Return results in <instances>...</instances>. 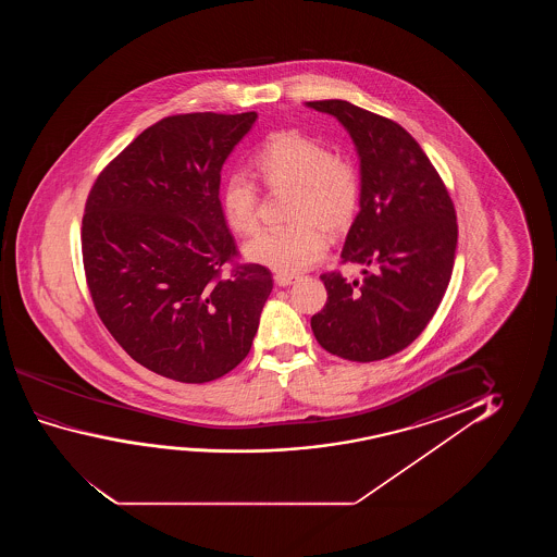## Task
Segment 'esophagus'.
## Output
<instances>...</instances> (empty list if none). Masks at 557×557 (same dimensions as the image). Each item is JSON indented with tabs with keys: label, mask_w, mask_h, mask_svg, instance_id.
<instances>
[{
	"label": "esophagus",
	"mask_w": 557,
	"mask_h": 557,
	"mask_svg": "<svg viewBox=\"0 0 557 557\" xmlns=\"http://www.w3.org/2000/svg\"><path fill=\"white\" fill-rule=\"evenodd\" d=\"M297 275L293 274H275L274 282L280 285V287H289L293 283L297 282Z\"/></svg>",
	"instance_id": "34e87169"
}]
</instances>
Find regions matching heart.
<instances>
[{
  "label": "heart",
  "instance_id": "obj_1",
  "mask_svg": "<svg viewBox=\"0 0 557 557\" xmlns=\"http://www.w3.org/2000/svg\"><path fill=\"white\" fill-rule=\"evenodd\" d=\"M255 171L270 190H290L289 221L270 228L245 247L251 262L280 274H297L323 259L327 236L350 228L361 199L356 165L300 131H275L255 153ZM259 186L232 173L221 190V209L230 228L251 236L259 228Z\"/></svg>",
  "mask_w": 557,
  "mask_h": 557
}]
</instances>
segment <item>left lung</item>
Masks as SVG:
<instances>
[{
    "instance_id": "left-lung-1",
    "label": "left lung",
    "mask_w": 557,
    "mask_h": 557,
    "mask_svg": "<svg viewBox=\"0 0 557 557\" xmlns=\"http://www.w3.org/2000/svg\"><path fill=\"white\" fill-rule=\"evenodd\" d=\"M306 107L343 123L361 165L359 213L341 257L361 264L363 280L321 275L327 302L312 318L313 335L338 358H389L424 331L447 290L457 251L455 206L432 161L399 123L346 100Z\"/></svg>"
}]
</instances>
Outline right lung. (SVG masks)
Masks as SVG:
<instances>
[{
	"mask_svg": "<svg viewBox=\"0 0 557 557\" xmlns=\"http://www.w3.org/2000/svg\"><path fill=\"white\" fill-rule=\"evenodd\" d=\"M255 120L163 117L102 169L87 196L82 252L95 310L131 358L176 382L236 369L274 287L268 268L236 264L219 199L222 165Z\"/></svg>",
	"mask_w": 557,
	"mask_h": 557,
	"instance_id": "add662e5",
	"label": "right lung"
}]
</instances>
